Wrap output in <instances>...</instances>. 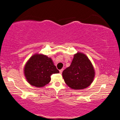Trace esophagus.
<instances>
[{
	"label": "esophagus",
	"mask_w": 120,
	"mask_h": 120,
	"mask_svg": "<svg viewBox=\"0 0 120 120\" xmlns=\"http://www.w3.org/2000/svg\"><path fill=\"white\" fill-rule=\"evenodd\" d=\"M63 71H64V69H62L60 70V73H62Z\"/></svg>",
	"instance_id": "34e87169"
}]
</instances>
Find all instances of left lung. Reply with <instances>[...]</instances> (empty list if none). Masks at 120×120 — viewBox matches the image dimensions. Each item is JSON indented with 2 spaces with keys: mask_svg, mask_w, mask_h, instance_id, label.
<instances>
[{
  "mask_svg": "<svg viewBox=\"0 0 120 120\" xmlns=\"http://www.w3.org/2000/svg\"><path fill=\"white\" fill-rule=\"evenodd\" d=\"M94 68L87 56L78 52L74 55L71 65L62 72L66 85L75 90L83 89L90 85L94 79Z\"/></svg>",
  "mask_w": 120,
  "mask_h": 120,
  "instance_id": "obj_1",
  "label": "left lung"
}]
</instances>
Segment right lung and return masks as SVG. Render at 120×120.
I'll return each mask as SVG.
<instances>
[{
  "instance_id": "1",
  "label": "right lung",
  "mask_w": 120,
  "mask_h": 120,
  "mask_svg": "<svg viewBox=\"0 0 120 120\" xmlns=\"http://www.w3.org/2000/svg\"><path fill=\"white\" fill-rule=\"evenodd\" d=\"M24 71L28 82L37 87L44 86L50 82L52 75L60 72L51 59L42 54L32 56L25 65Z\"/></svg>"
}]
</instances>
